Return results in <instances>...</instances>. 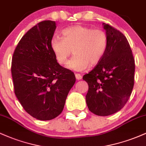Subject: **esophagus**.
<instances>
[{
  "label": "esophagus",
  "instance_id": "obj_1",
  "mask_svg": "<svg viewBox=\"0 0 146 146\" xmlns=\"http://www.w3.org/2000/svg\"><path fill=\"white\" fill-rule=\"evenodd\" d=\"M75 78H76V80H80L82 78V75L79 74V73H76V74H75Z\"/></svg>",
  "mask_w": 146,
  "mask_h": 146
}]
</instances>
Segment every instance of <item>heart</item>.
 <instances>
[{
  "label": "heart",
  "instance_id": "b5f03b06",
  "mask_svg": "<svg viewBox=\"0 0 146 146\" xmlns=\"http://www.w3.org/2000/svg\"><path fill=\"white\" fill-rule=\"evenodd\" d=\"M108 45L106 33L101 29L75 25L62 31V38H53L51 48L57 61L66 64L72 51L75 55L68 67L78 71L94 66L101 61Z\"/></svg>",
  "mask_w": 146,
  "mask_h": 146
}]
</instances>
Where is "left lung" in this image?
I'll list each match as a JSON object with an SVG mask.
<instances>
[{
  "instance_id": "obj_1",
  "label": "left lung",
  "mask_w": 146,
  "mask_h": 146,
  "mask_svg": "<svg viewBox=\"0 0 146 146\" xmlns=\"http://www.w3.org/2000/svg\"><path fill=\"white\" fill-rule=\"evenodd\" d=\"M108 45L101 61L83 80L88 85L86 102L90 112L108 116L120 110L130 98L134 86L135 59L124 35L103 23Z\"/></svg>"
}]
</instances>
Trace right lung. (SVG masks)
Instances as JSON below:
<instances>
[{
	"mask_svg": "<svg viewBox=\"0 0 146 146\" xmlns=\"http://www.w3.org/2000/svg\"><path fill=\"white\" fill-rule=\"evenodd\" d=\"M56 25L44 21L30 29L15 48L11 62L16 98L27 113L42 121L62 112L75 82L74 73L60 66L51 50Z\"/></svg>",
	"mask_w": 146,
	"mask_h": 146,
	"instance_id": "right-lung-1",
	"label": "right lung"
}]
</instances>
